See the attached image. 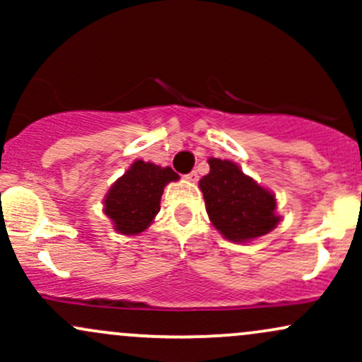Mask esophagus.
Returning <instances> with one entry per match:
<instances>
[{"instance_id": "34e87169", "label": "esophagus", "mask_w": 362, "mask_h": 362, "mask_svg": "<svg viewBox=\"0 0 362 362\" xmlns=\"http://www.w3.org/2000/svg\"><path fill=\"white\" fill-rule=\"evenodd\" d=\"M185 178H187V180H189V182H197V180H199V173L195 172V170H192V172H190V173H187Z\"/></svg>"}]
</instances>
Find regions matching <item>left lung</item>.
Segmentation results:
<instances>
[{"instance_id":"obj_1","label":"left lung","mask_w":362,"mask_h":362,"mask_svg":"<svg viewBox=\"0 0 362 362\" xmlns=\"http://www.w3.org/2000/svg\"><path fill=\"white\" fill-rule=\"evenodd\" d=\"M209 173L199 180L211 223L224 238L248 242L279 223L276 197L245 175L233 161L209 158Z\"/></svg>"}]
</instances>
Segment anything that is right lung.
<instances>
[{
  "label": "right lung",
  "instance_id": "right-lung-1",
  "mask_svg": "<svg viewBox=\"0 0 362 362\" xmlns=\"http://www.w3.org/2000/svg\"><path fill=\"white\" fill-rule=\"evenodd\" d=\"M178 180L172 168L138 160L110 187L103 201V213L112 219L115 231L138 235L153 223L160 211L161 194L168 182Z\"/></svg>",
  "mask_w": 362,
  "mask_h": 362
}]
</instances>
